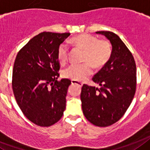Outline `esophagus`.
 Here are the masks:
<instances>
[{
	"label": "esophagus",
	"instance_id": "obj_1",
	"mask_svg": "<svg viewBox=\"0 0 150 150\" xmlns=\"http://www.w3.org/2000/svg\"><path fill=\"white\" fill-rule=\"evenodd\" d=\"M71 84H78V85H79L80 87H81V86L83 85L82 83L80 82V81H76V80H71Z\"/></svg>",
	"mask_w": 150,
	"mask_h": 150
}]
</instances>
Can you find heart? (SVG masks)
Returning a JSON list of instances; mask_svg holds the SVG:
<instances>
[{"mask_svg": "<svg viewBox=\"0 0 150 150\" xmlns=\"http://www.w3.org/2000/svg\"><path fill=\"white\" fill-rule=\"evenodd\" d=\"M70 44L75 48L84 51L83 64H71L62 70V76L71 80L83 81L92 72V65L95 69L103 67L111 58L112 45L109 41L100 39L89 34H80L71 38ZM69 47L61 44L57 49V58L64 63L69 57Z\"/></svg>", "mask_w": 150, "mask_h": 150, "instance_id": "obj_1", "label": "heart"}]
</instances>
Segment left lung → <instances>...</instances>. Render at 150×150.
I'll return each mask as SVG.
<instances>
[{"label":"left lung","instance_id":"left-lung-1","mask_svg":"<svg viewBox=\"0 0 150 150\" xmlns=\"http://www.w3.org/2000/svg\"><path fill=\"white\" fill-rule=\"evenodd\" d=\"M109 40L112 47L109 62L93 76L100 88L84 84L81 100L85 118L99 127L118 122L131 105L136 91V64L132 53L116 34L97 32Z\"/></svg>","mask_w":150,"mask_h":150}]
</instances>
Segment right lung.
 Wrapping results in <instances>:
<instances>
[{"label": "right lung", "instance_id": "add662e5", "mask_svg": "<svg viewBox=\"0 0 150 150\" xmlns=\"http://www.w3.org/2000/svg\"><path fill=\"white\" fill-rule=\"evenodd\" d=\"M70 33L44 32L19 51L13 69L12 87L20 109L28 120L49 127L62 118L71 81H58L57 49Z\"/></svg>", "mask_w": 150, "mask_h": 150}]
</instances>
